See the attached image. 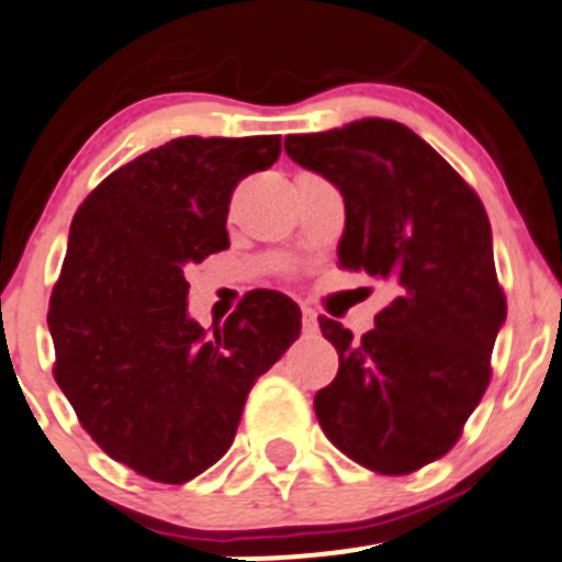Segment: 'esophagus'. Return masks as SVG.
I'll use <instances>...</instances> for the list:
<instances>
[{"label":"esophagus","mask_w":562,"mask_h":562,"mask_svg":"<svg viewBox=\"0 0 562 562\" xmlns=\"http://www.w3.org/2000/svg\"><path fill=\"white\" fill-rule=\"evenodd\" d=\"M316 327H319V322H316V311L308 308V305H303V330L314 333Z\"/></svg>","instance_id":"esophagus-1"}]
</instances>
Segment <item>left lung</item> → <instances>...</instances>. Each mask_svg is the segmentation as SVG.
Here are the masks:
<instances>
[{
  "label": "left lung",
  "mask_w": 562,
  "mask_h": 562,
  "mask_svg": "<svg viewBox=\"0 0 562 562\" xmlns=\"http://www.w3.org/2000/svg\"><path fill=\"white\" fill-rule=\"evenodd\" d=\"M341 191L338 268L387 281L393 300L355 338L322 316L338 374L314 396L327 440L363 468L404 475L446 457L488 385L505 325L492 226L475 191L407 125L382 116L283 142Z\"/></svg>",
  "instance_id": "left-lung-1"
}]
</instances>
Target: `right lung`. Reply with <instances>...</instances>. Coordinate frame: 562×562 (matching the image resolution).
Here are the masks:
<instances>
[{"label":"right lung","mask_w":562,"mask_h":562,"mask_svg":"<svg viewBox=\"0 0 562 562\" xmlns=\"http://www.w3.org/2000/svg\"><path fill=\"white\" fill-rule=\"evenodd\" d=\"M281 136L171 138L111 171L74 215L48 305L54 380L114 462L158 483L213 468L254 382L300 336L292 297L257 289L224 327L188 314V265L229 248L237 182Z\"/></svg>","instance_id":"obj_1"}]
</instances>
